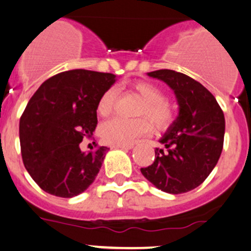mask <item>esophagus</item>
I'll use <instances>...</instances> for the list:
<instances>
[{
	"label": "esophagus",
	"instance_id": "1",
	"mask_svg": "<svg viewBox=\"0 0 251 251\" xmlns=\"http://www.w3.org/2000/svg\"><path fill=\"white\" fill-rule=\"evenodd\" d=\"M111 148H120V150H130L133 145H112Z\"/></svg>",
	"mask_w": 251,
	"mask_h": 251
}]
</instances>
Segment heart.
Masks as SVG:
<instances>
[{"label":"heart","mask_w":251,"mask_h":251,"mask_svg":"<svg viewBox=\"0 0 251 251\" xmlns=\"http://www.w3.org/2000/svg\"><path fill=\"white\" fill-rule=\"evenodd\" d=\"M130 88L142 99L137 109V116L148 117L159 129H165L176 117V107L168 100L165 92L160 86L151 81H135L130 83ZM118 90L115 86L106 88L99 97L97 111L103 117L111 115L118 100ZM145 117L128 118L114 117L100 126L99 133L106 144L131 145L139 137L146 136L152 130L150 121Z\"/></svg>","instance_id":"heart-1"}]
</instances>
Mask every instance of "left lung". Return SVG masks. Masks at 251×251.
I'll list each match as a JSON object with an SVG mask.
<instances>
[{
	"label": "left lung",
	"instance_id": "1",
	"mask_svg": "<svg viewBox=\"0 0 251 251\" xmlns=\"http://www.w3.org/2000/svg\"><path fill=\"white\" fill-rule=\"evenodd\" d=\"M176 94L179 115L155 148L154 161L141 174L158 189L182 194L201 184L219 160L225 117L214 96L188 75L170 69L148 73Z\"/></svg>",
	"mask_w": 251,
	"mask_h": 251
}]
</instances>
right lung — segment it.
Here are the masks:
<instances>
[{
	"label": "right lung",
	"mask_w": 251,
	"mask_h": 251,
	"mask_svg": "<svg viewBox=\"0 0 251 251\" xmlns=\"http://www.w3.org/2000/svg\"><path fill=\"white\" fill-rule=\"evenodd\" d=\"M115 77L85 69L62 72L43 82L29 99L19 126L21 157L44 191L73 198L96 179L109 148L96 145L85 153L80 144L93 136L97 103Z\"/></svg>",
	"instance_id": "right-lung-1"
}]
</instances>
